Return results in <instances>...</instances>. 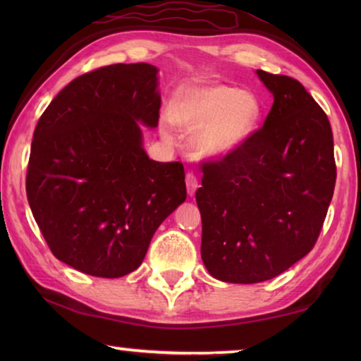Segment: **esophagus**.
Instances as JSON below:
<instances>
[{
  "label": "esophagus",
  "mask_w": 361,
  "mask_h": 361,
  "mask_svg": "<svg viewBox=\"0 0 361 361\" xmlns=\"http://www.w3.org/2000/svg\"><path fill=\"white\" fill-rule=\"evenodd\" d=\"M186 188H188V194L189 195H194L195 189L199 188V181H197V176H195L192 172L186 173Z\"/></svg>",
  "instance_id": "esophagus-1"
}]
</instances>
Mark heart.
<instances>
[{"mask_svg":"<svg viewBox=\"0 0 361 361\" xmlns=\"http://www.w3.org/2000/svg\"><path fill=\"white\" fill-rule=\"evenodd\" d=\"M261 118V105L248 90L226 84L191 85L176 95L172 119L186 130H199L197 146L205 154L234 151L253 135ZM164 133L170 137L169 126Z\"/></svg>","mask_w":361,"mask_h":361,"instance_id":"heart-1","label":"heart"}]
</instances>
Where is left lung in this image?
<instances>
[{"instance_id":"left-lung-1","label":"left lung","mask_w":361,"mask_h":361,"mask_svg":"<svg viewBox=\"0 0 361 361\" xmlns=\"http://www.w3.org/2000/svg\"><path fill=\"white\" fill-rule=\"evenodd\" d=\"M274 95L264 124L223 157L202 162L195 200L200 255L229 283L274 279L314 248L336 185L328 116L304 85L258 70Z\"/></svg>"}]
</instances>
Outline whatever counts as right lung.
Segmentation results:
<instances>
[{"instance_id":"1","label":"right lung","mask_w":361,"mask_h":361,"mask_svg":"<svg viewBox=\"0 0 361 361\" xmlns=\"http://www.w3.org/2000/svg\"><path fill=\"white\" fill-rule=\"evenodd\" d=\"M157 68L116 63L60 90L36 124L27 197L52 255L95 277L142 264L164 219L186 199L181 162H156L138 121L156 127Z\"/></svg>"}]
</instances>
